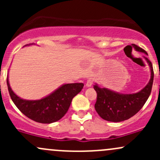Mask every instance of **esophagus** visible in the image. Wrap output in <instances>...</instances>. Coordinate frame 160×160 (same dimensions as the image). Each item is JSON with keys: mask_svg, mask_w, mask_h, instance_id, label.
<instances>
[{"mask_svg": "<svg viewBox=\"0 0 160 160\" xmlns=\"http://www.w3.org/2000/svg\"><path fill=\"white\" fill-rule=\"evenodd\" d=\"M93 80L92 78H89L88 80V81H87V83H86V86L88 87V88H90V87L92 86V84H93Z\"/></svg>", "mask_w": 160, "mask_h": 160, "instance_id": "esophagus-1", "label": "esophagus"}]
</instances>
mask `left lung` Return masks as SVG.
Returning <instances> with one entry per match:
<instances>
[{"mask_svg": "<svg viewBox=\"0 0 160 160\" xmlns=\"http://www.w3.org/2000/svg\"><path fill=\"white\" fill-rule=\"evenodd\" d=\"M132 46L136 51L146 54V52L142 48L135 44ZM146 59L151 70V77L148 84L138 93L124 94L107 88H101L98 84L93 85L97 92L94 108L100 117L108 122H119L130 118L141 110L151 93L154 77L152 62L147 58Z\"/></svg>", "mask_w": 160, "mask_h": 160, "instance_id": "obj_1", "label": "left lung"}]
</instances>
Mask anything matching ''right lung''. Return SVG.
Masks as SVG:
<instances>
[{
	"label": "right lung",
	"mask_w": 160,
	"mask_h": 160,
	"mask_svg": "<svg viewBox=\"0 0 160 160\" xmlns=\"http://www.w3.org/2000/svg\"><path fill=\"white\" fill-rule=\"evenodd\" d=\"M7 84L11 100L21 112L28 118L43 124L52 123L62 118L68 111L72 98L83 88L82 83H67L42 99L28 101L22 99L13 92L8 79Z\"/></svg>",
	"instance_id": "right-lung-1"
}]
</instances>
